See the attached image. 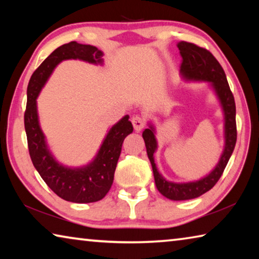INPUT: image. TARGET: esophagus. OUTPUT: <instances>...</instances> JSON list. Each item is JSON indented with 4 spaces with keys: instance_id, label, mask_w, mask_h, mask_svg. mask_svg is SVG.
Wrapping results in <instances>:
<instances>
[{
    "instance_id": "esophagus-1",
    "label": "esophagus",
    "mask_w": 259,
    "mask_h": 259,
    "mask_svg": "<svg viewBox=\"0 0 259 259\" xmlns=\"http://www.w3.org/2000/svg\"><path fill=\"white\" fill-rule=\"evenodd\" d=\"M131 122H133L134 124V128L135 130L137 131V133H139L140 130H142L144 126H145V120L143 119V117H140L138 115H136L133 117V120H131Z\"/></svg>"
}]
</instances>
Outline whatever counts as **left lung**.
<instances>
[{
    "label": "left lung",
    "instance_id": "obj_1",
    "mask_svg": "<svg viewBox=\"0 0 259 259\" xmlns=\"http://www.w3.org/2000/svg\"><path fill=\"white\" fill-rule=\"evenodd\" d=\"M179 54L182 56L181 73L184 78L192 81H208L213 87L214 93L221 100L225 116V148L219 159V162L211 172L204 178L190 183L168 182L157 171L154 162V152L157 144L155 139V130L153 125L145 129L143 138L145 140L146 152L151 161L155 185L162 195L174 201L191 200L204 194L211 190L222 177L224 169L229 162L236 143V122H235V102L233 94L230 89L225 72L212 54L204 48L198 47L194 43L182 41L178 43Z\"/></svg>",
    "mask_w": 259,
    "mask_h": 259
}]
</instances>
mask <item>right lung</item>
Returning <instances> with one entry per match:
<instances>
[{
  "label": "right lung",
  "mask_w": 259,
  "mask_h": 259,
  "mask_svg": "<svg viewBox=\"0 0 259 259\" xmlns=\"http://www.w3.org/2000/svg\"><path fill=\"white\" fill-rule=\"evenodd\" d=\"M103 52L96 47L66 43L47 57L30 77L27 87V105L24 115L25 130L30 159L43 181L59 198L75 203H90L107 194L121 154L124 138L134 126L125 115L114 124L104 139L95 160L82 168H67L59 164L48 150L45 135L38 124L36 98L52 71L60 61L81 59L91 64L103 63Z\"/></svg>",
  "instance_id": "obj_1"
}]
</instances>
